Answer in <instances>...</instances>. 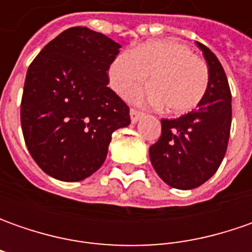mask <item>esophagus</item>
Returning a JSON list of instances; mask_svg holds the SVG:
<instances>
[{"label": "esophagus", "mask_w": 252, "mask_h": 252, "mask_svg": "<svg viewBox=\"0 0 252 252\" xmlns=\"http://www.w3.org/2000/svg\"><path fill=\"white\" fill-rule=\"evenodd\" d=\"M144 116V113L140 111H137V109H134V108H131L130 109V119H131V123H136V122L139 121L140 118Z\"/></svg>", "instance_id": "esophagus-1"}]
</instances>
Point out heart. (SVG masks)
Listing matches in <instances>:
<instances>
[{"instance_id":"1","label":"heart","mask_w":252,"mask_h":252,"mask_svg":"<svg viewBox=\"0 0 252 252\" xmlns=\"http://www.w3.org/2000/svg\"><path fill=\"white\" fill-rule=\"evenodd\" d=\"M150 75L151 87L136 88L127 98L136 103L164 105L174 115L196 108L209 87L208 64L178 40H153L121 53L109 67L111 87L125 94Z\"/></svg>"}]
</instances>
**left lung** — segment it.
<instances>
[{
    "label": "left lung",
    "mask_w": 252,
    "mask_h": 252,
    "mask_svg": "<svg viewBox=\"0 0 252 252\" xmlns=\"http://www.w3.org/2000/svg\"><path fill=\"white\" fill-rule=\"evenodd\" d=\"M198 47L209 67V87L198 108L177 119L161 121V136L150 147V161L167 185L193 189L220 167L231 127V92L227 77L205 44Z\"/></svg>",
    "instance_id": "8db88e82"
}]
</instances>
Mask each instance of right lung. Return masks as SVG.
Masks as SVG:
<instances>
[{
    "label": "right lung",
    "mask_w": 252,
    "mask_h": 252,
    "mask_svg": "<svg viewBox=\"0 0 252 252\" xmlns=\"http://www.w3.org/2000/svg\"><path fill=\"white\" fill-rule=\"evenodd\" d=\"M121 44L88 28L64 31L31 63L21 102L26 147L50 177L83 181L103 164L129 106L108 87Z\"/></svg>",
    "instance_id": "add662e5"
}]
</instances>
